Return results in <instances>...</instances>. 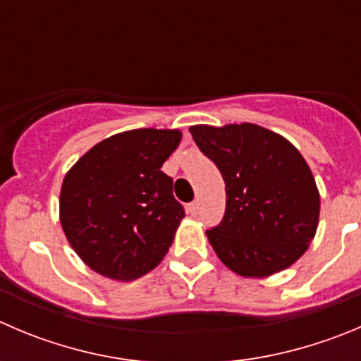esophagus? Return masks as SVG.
Wrapping results in <instances>:
<instances>
[{"instance_id": "obj_1", "label": "esophagus", "mask_w": 361, "mask_h": 361, "mask_svg": "<svg viewBox=\"0 0 361 361\" xmlns=\"http://www.w3.org/2000/svg\"><path fill=\"white\" fill-rule=\"evenodd\" d=\"M198 200H195V202H191L190 205H188V212H190V214H197L198 212Z\"/></svg>"}]
</instances>
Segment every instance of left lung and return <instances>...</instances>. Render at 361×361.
<instances>
[{
	"instance_id": "obj_1",
	"label": "left lung",
	"mask_w": 361,
	"mask_h": 361,
	"mask_svg": "<svg viewBox=\"0 0 361 361\" xmlns=\"http://www.w3.org/2000/svg\"><path fill=\"white\" fill-rule=\"evenodd\" d=\"M225 180L221 223L207 230L218 259L245 278L293 266L315 238L321 197L310 166L283 136L255 123L191 126Z\"/></svg>"
}]
</instances>
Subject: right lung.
<instances>
[{
    "instance_id": "1",
    "label": "right lung",
    "mask_w": 361,
    "mask_h": 361,
    "mask_svg": "<svg viewBox=\"0 0 361 361\" xmlns=\"http://www.w3.org/2000/svg\"><path fill=\"white\" fill-rule=\"evenodd\" d=\"M180 140L178 129L118 133L92 147L65 173L61 228L95 273L131 281L164 259L184 209L161 166Z\"/></svg>"
}]
</instances>
